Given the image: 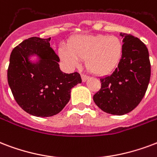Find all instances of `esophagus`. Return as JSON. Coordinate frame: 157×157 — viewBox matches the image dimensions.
Listing matches in <instances>:
<instances>
[{"instance_id":"obj_1","label":"esophagus","mask_w":157,"mask_h":157,"mask_svg":"<svg viewBox=\"0 0 157 157\" xmlns=\"http://www.w3.org/2000/svg\"><path fill=\"white\" fill-rule=\"evenodd\" d=\"M89 78V76L86 75V74H81V79H82V81H86L87 79Z\"/></svg>"}]
</instances>
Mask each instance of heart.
Returning <instances> with one entry per match:
<instances>
[{
    "instance_id": "heart-1",
    "label": "heart",
    "mask_w": 157,
    "mask_h": 157,
    "mask_svg": "<svg viewBox=\"0 0 157 157\" xmlns=\"http://www.w3.org/2000/svg\"><path fill=\"white\" fill-rule=\"evenodd\" d=\"M123 51L122 43L115 36L79 35L71 39L69 47L60 48L61 58L70 66L86 59V67L92 73L105 75L117 67Z\"/></svg>"
}]
</instances>
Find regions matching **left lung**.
Wrapping results in <instances>:
<instances>
[{
    "label": "left lung",
    "mask_w": 157,
    "mask_h": 157,
    "mask_svg": "<svg viewBox=\"0 0 157 157\" xmlns=\"http://www.w3.org/2000/svg\"><path fill=\"white\" fill-rule=\"evenodd\" d=\"M120 35L124 44L118 67L111 75L100 79L101 88L93 96L101 110L114 115L129 113L139 105L151 77L147 48L132 34Z\"/></svg>",
    "instance_id": "8db88e82"
}]
</instances>
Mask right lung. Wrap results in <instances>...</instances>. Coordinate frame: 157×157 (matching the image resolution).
Segmentation results:
<instances>
[{
	"label": "right lung",
	"mask_w": 157,
	"mask_h": 157,
	"mask_svg": "<svg viewBox=\"0 0 157 157\" xmlns=\"http://www.w3.org/2000/svg\"><path fill=\"white\" fill-rule=\"evenodd\" d=\"M51 38L32 37L12 50L7 79L15 101L22 109L37 117H50L63 110L71 98V90L81 83L78 72L61 71L59 57L50 47ZM40 58L36 64L29 55Z\"/></svg>",
	"instance_id": "add662e5"
}]
</instances>
